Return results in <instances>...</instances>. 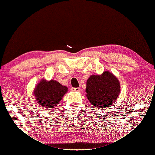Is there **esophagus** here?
<instances>
[{
  "label": "esophagus",
  "instance_id": "1",
  "mask_svg": "<svg viewBox=\"0 0 155 155\" xmlns=\"http://www.w3.org/2000/svg\"><path fill=\"white\" fill-rule=\"evenodd\" d=\"M71 90L72 91H76V92H79V91H80V88H72Z\"/></svg>",
  "mask_w": 155,
  "mask_h": 155
}]
</instances>
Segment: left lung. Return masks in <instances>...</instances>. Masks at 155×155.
Wrapping results in <instances>:
<instances>
[{
  "instance_id": "1",
  "label": "left lung",
  "mask_w": 155,
  "mask_h": 155,
  "mask_svg": "<svg viewBox=\"0 0 155 155\" xmlns=\"http://www.w3.org/2000/svg\"><path fill=\"white\" fill-rule=\"evenodd\" d=\"M120 88L118 78L109 71H105L100 75H91L88 78L86 96L94 107L105 109L118 99Z\"/></svg>"
}]
</instances>
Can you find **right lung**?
Segmentation results:
<instances>
[{"label":"right lung","mask_w":155,"mask_h":155,"mask_svg":"<svg viewBox=\"0 0 155 155\" xmlns=\"http://www.w3.org/2000/svg\"><path fill=\"white\" fill-rule=\"evenodd\" d=\"M67 92L68 88L58 81L43 79L37 83L33 94L36 102L41 107L51 110L58 105Z\"/></svg>","instance_id":"obj_1"}]
</instances>
